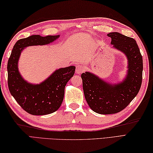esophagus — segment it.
<instances>
[{"mask_svg":"<svg viewBox=\"0 0 153 153\" xmlns=\"http://www.w3.org/2000/svg\"><path fill=\"white\" fill-rule=\"evenodd\" d=\"M84 71V68L82 66H77L76 69V73L77 74H81Z\"/></svg>","mask_w":153,"mask_h":153,"instance_id":"esophagus-1","label":"esophagus"}]
</instances>
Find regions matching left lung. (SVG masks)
Returning <instances> with one entry per match:
<instances>
[{
	"mask_svg": "<svg viewBox=\"0 0 153 153\" xmlns=\"http://www.w3.org/2000/svg\"><path fill=\"white\" fill-rule=\"evenodd\" d=\"M111 44L124 53L128 60V75L123 82L110 85L91 73L82 74L84 95L89 107L101 114L118 113L124 109L141 88L143 78V58L136 41L117 32L107 35Z\"/></svg>",
	"mask_w": 153,
	"mask_h": 153,
	"instance_id": "obj_1",
	"label": "left lung"
}]
</instances>
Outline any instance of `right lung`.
<instances>
[{"label": "right lung", "mask_w": 153, "mask_h": 153, "mask_svg": "<svg viewBox=\"0 0 153 153\" xmlns=\"http://www.w3.org/2000/svg\"><path fill=\"white\" fill-rule=\"evenodd\" d=\"M59 35L41 37L31 35L21 39L14 45L8 61V86L11 95L19 106L32 115H46L60 108L63 101L66 83L74 76L76 67L71 66L56 70L38 85L27 83L20 76L18 62L24 48L33 45H47L56 40Z\"/></svg>", "instance_id": "1"}]
</instances>
